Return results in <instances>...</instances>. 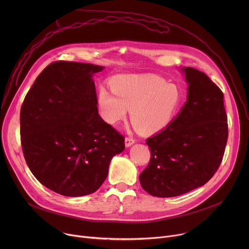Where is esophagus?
Wrapping results in <instances>:
<instances>
[{"label":"esophagus","mask_w":249,"mask_h":249,"mask_svg":"<svg viewBox=\"0 0 249 249\" xmlns=\"http://www.w3.org/2000/svg\"><path fill=\"white\" fill-rule=\"evenodd\" d=\"M136 142L135 139L131 138V137H126L125 138V146L128 148V147H131L134 143Z\"/></svg>","instance_id":"1"}]
</instances>
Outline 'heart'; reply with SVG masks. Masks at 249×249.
Here are the masks:
<instances>
[{"mask_svg": "<svg viewBox=\"0 0 249 249\" xmlns=\"http://www.w3.org/2000/svg\"><path fill=\"white\" fill-rule=\"evenodd\" d=\"M113 91L101 88L97 101L101 117L115 125L131 109V121L141 133L165 128L182 101L178 87L154 75H123L111 81Z\"/></svg>", "mask_w": 249, "mask_h": 249, "instance_id": "1", "label": "heart"}]
</instances>
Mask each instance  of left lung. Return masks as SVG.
Here are the masks:
<instances>
[{
  "label": "left lung",
  "instance_id": "obj_1",
  "mask_svg": "<svg viewBox=\"0 0 249 249\" xmlns=\"http://www.w3.org/2000/svg\"><path fill=\"white\" fill-rule=\"evenodd\" d=\"M181 70L187 101L165 129L146 141L151 160L140 183L155 197H175L207 183L223 160L228 141L223 91L199 70Z\"/></svg>",
  "mask_w": 249,
  "mask_h": 249
}]
</instances>
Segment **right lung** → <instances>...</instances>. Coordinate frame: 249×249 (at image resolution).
Instances as JSON below:
<instances>
[{"label":"right lung","mask_w":249,"mask_h":249,"mask_svg":"<svg viewBox=\"0 0 249 249\" xmlns=\"http://www.w3.org/2000/svg\"><path fill=\"white\" fill-rule=\"evenodd\" d=\"M104 67L68 61L48 65L20 108L25 161L41 184L70 197L95 192L124 136L99 116L92 75Z\"/></svg>","instance_id":"right-lung-1"}]
</instances>
